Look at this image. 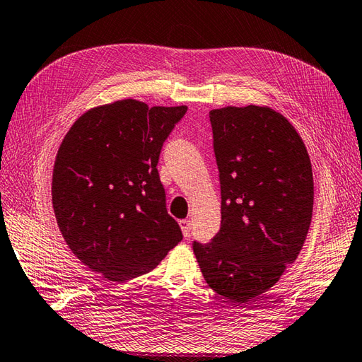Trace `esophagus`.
<instances>
[{
    "mask_svg": "<svg viewBox=\"0 0 362 362\" xmlns=\"http://www.w3.org/2000/svg\"><path fill=\"white\" fill-rule=\"evenodd\" d=\"M180 226H181L182 235L186 236V238H189L190 236V230H192V221H189V219H181Z\"/></svg>",
    "mask_w": 362,
    "mask_h": 362,
    "instance_id": "esophagus-1",
    "label": "esophagus"
}]
</instances>
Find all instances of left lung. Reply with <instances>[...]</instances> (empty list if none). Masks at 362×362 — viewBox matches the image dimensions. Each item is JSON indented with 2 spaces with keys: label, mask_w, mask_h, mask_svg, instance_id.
Returning a JSON list of instances; mask_svg holds the SVG:
<instances>
[{
  "label": "left lung",
  "mask_w": 362,
  "mask_h": 362,
  "mask_svg": "<svg viewBox=\"0 0 362 362\" xmlns=\"http://www.w3.org/2000/svg\"><path fill=\"white\" fill-rule=\"evenodd\" d=\"M221 184V227L193 243L206 283L249 303L278 283L303 249L313 211V175L295 127L270 107L209 113Z\"/></svg>",
  "instance_id": "left-lung-1"
}]
</instances>
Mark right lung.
Listing matches in <instances>:
<instances>
[{"label": "right lung", "mask_w": 362, "mask_h": 362, "mask_svg": "<svg viewBox=\"0 0 362 362\" xmlns=\"http://www.w3.org/2000/svg\"><path fill=\"white\" fill-rule=\"evenodd\" d=\"M186 112L136 100L104 104L83 113L58 148L52 204L61 235L112 283L153 270L182 240L156 165Z\"/></svg>", "instance_id": "obj_1"}]
</instances>
